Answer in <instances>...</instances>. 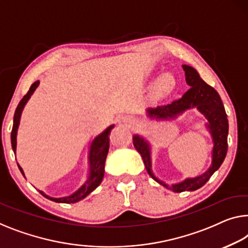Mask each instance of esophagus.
<instances>
[{
    "instance_id": "1",
    "label": "esophagus",
    "mask_w": 248,
    "mask_h": 248,
    "mask_svg": "<svg viewBox=\"0 0 248 248\" xmlns=\"http://www.w3.org/2000/svg\"><path fill=\"white\" fill-rule=\"evenodd\" d=\"M124 123H130V121H132V118L131 117H124Z\"/></svg>"
}]
</instances>
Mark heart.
<instances>
[{
    "label": "heart",
    "instance_id": "b5f03b06",
    "mask_svg": "<svg viewBox=\"0 0 248 248\" xmlns=\"http://www.w3.org/2000/svg\"><path fill=\"white\" fill-rule=\"evenodd\" d=\"M176 86V79L170 72H165L158 78L153 88V94L156 98H162L170 93Z\"/></svg>",
    "mask_w": 248,
    "mask_h": 248
}]
</instances>
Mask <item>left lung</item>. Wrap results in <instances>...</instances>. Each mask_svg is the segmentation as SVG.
<instances>
[{
	"mask_svg": "<svg viewBox=\"0 0 248 248\" xmlns=\"http://www.w3.org/2000/svg\"><path fill=\"white\" fill-rule=\"evenodd\" d=\"M186 76V82L190 89L178 100L171 102L170 105L160 106L157 108L147 110V114L150 119L170 120L175 119L186 110L196 108L207 119L206 128L208 129L213 138L214 147L212 153V165L201 176L194 178H186L178 184H167L158 179L151 169V148L150 143L139 135L132 137V141L137 151L141 156L143 164L151 178L166 188H169L175 193L182 191H193L204 186L208 182L213 173L218 169L226 157L227 154V136H228V120L227 114L221 102V99L217 91L213 87L207 84L199 77L198 72L190 65H183Z\"/></svg>",
	"mask_w": 248,
	"mask_h": 248,
	"instance_id": "left-lung-1",
	"label": "left lung"
}]
</instances>
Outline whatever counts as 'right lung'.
Returning a JSON list of instances; mask_svg holds the SVG:
<instances>
[{
	"instance_id": "right-lung-1",
	"label": "right lung",
	"mask_w": 248,
	"mask_h": 248,
	"mask_svg": "<svg viewBox=\"0 0 248 248\" xmlns=\"http://www.w3.org/2000/svg\"><path fill=\"white\" fill-rule=\"evenodd\" d=\"M39 84H40V81H35V82L31 86V88H30L28 93L22 98V100L16 107V113H14V118H13L12 132H11V143H12V149L14 153L16 151V135H17L18 124H20L22 111H23L24 106L27 105V102L29 101V99L31 98L33 92H34L35 89L39 87ZM113 127L114 124L109 125L106 130H103L100 135H98L93 140H92L90 150H89V176H88V179L84 182V184L79 188V189L76 190L75 193L71 194L70 196L61 197V198L50 197V196L44 194L41 190H39L40 194L44 196L46 198L55 202L75 204V202L86 198L89 194L92 193V191H93L95 188L101 184L103 176H105V162H106L107 155H108V151H109V135L110 132H111V129ZM17 166H18V169H20V171L22 172V175L24 176L23 169L21 168V166L18 164Z\"/></svg>"
}]
</instances>
